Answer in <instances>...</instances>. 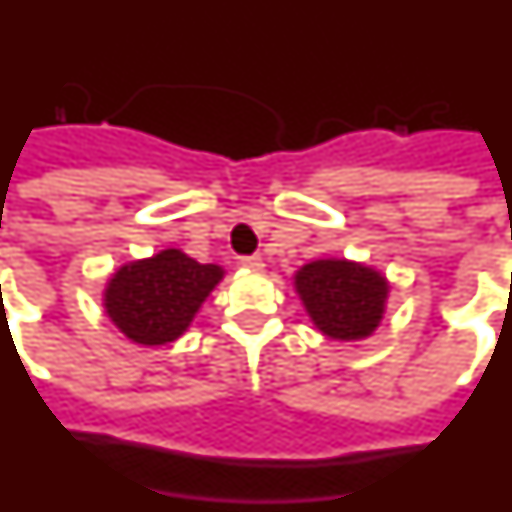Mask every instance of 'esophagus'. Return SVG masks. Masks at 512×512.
<instances>
[{
	"label": "esophagus",
	"mask_w": 512,
	"mask_h": 512,
	"mask_svg": "<svg viewBox=\"0 0 512 512\" xmlns=\"http://www.w3.org/2000/svg\"><path fill=\"white\" fill-rule=\"evenodd\" d=\"M242 268L252 270V273H263L265 263L260 255H252V257H242Z\"/></svg>",
	"instance_id": "esophagus-1"
}]
</instances>
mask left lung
<instances>
[{"instance_id":"obj_1","label":"left lung","mask_w":512,"mask_h":512,"mask_svg":"<svg viewBox=\"0 0 512 512\" xmlns=\"http://www.w3.org/2000/svg\"><path fill=\"white\" fill-rule=\"evenodd\" d=\"M291 281L312 325L330 341H364L380 328L388 309L385 273L346 257L309 260Z\"/></svg>"}]
</instances>
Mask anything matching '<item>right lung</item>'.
Instances as JSON below:
<instances>
[{
  "label": "right lung",
  "instance_id": "1",
  "mask_svg": "<svg viewBox=\"0 0 512 512\" xmlns=\"http://www.w3.org/2000/svg\"><path fill=\"white\" fill-rule=\"evenodd\" d=\"M223 276L221 265H203L182 249L166 247L111 273L101 294L103 312L132 343L166 346L190 330Z\"/></svg>",
  "mask_w": 512,
  "mask_h": 512
}]
</instances>
